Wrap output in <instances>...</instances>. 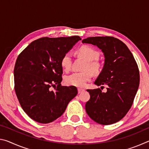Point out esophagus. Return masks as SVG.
Listing matches in <instances>:
<instances>
[{"mask_svg":"<svg viewBox=\"0 0 149 149\" xmlns=\"http://www.w3.org/2000/svg\"><path fill=\"white\" fill-rule=\"evenodd\" d=\"M78 93H81L82 92H84V91H85V89H81V88H78Z\"/></svg>","mask_w":149,"mask_h":149,"instance_id":"esophagus-1","label":"esophagus"}]
</instances>
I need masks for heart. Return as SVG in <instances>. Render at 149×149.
Returning a JSON list of instances; mask_svg holds the SVG:
<instances>
[{
  "instance_id": "obj_1",
  "label": "heart",
  "mask_w": 149,
  "mask_h": 149,
  "mask_svg": "<svg viewBox=\"0 0 149 149\" xmlns=\"http://www.w3.org/2000/svg\"><path fill=\"white\" fill-rule=\"evenodd\" d=\"M79 56L87 61L84 70L81 72H74L67 75L65 77V84L71 86L78 87H85L87 82L91 79L93 74H98L100 71V65L99 62L96 61L99 57V52L89 45H83L77 50ZM61 65L65 71H69L72 66L71 54L68 52L62 56L61 59ZM92 71L91 72L90 70Z\"/></svg>"
}]
</instances>
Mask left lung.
Returning a JSON list of instances; mask_svg holds the SVG:
<instances>
[{
	"label": "left lung",
	"mask_w": 149,
	"mask_h": 149,
	"mask_svg": "<svg viewBox=\"0 0 149 149\" xmlns=\"http://www.w3.org/2000/svg\"><path fill=\"white\" fill-rule=\"evenodd\" d=\"M82 42L97 46L104 54V66L94 84L108 87L106 93L100 89L87 90L90 99L85 110L97 123L112 124L122 120L133 104L139 85L137 64L130 49L118 39L92 37Z\"/></svg>",
	"instance_id": "8db88e82"
}]
</instances>
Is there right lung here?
<instances>
[{
    "instance_id": "obj_1",
    "label": "right lung",
    "mask_w": 149,
    "mask_h": 149,
    "mask_svg": "<svg viewBox=\"0 0 149 149\" xmlns=\"http://www.w3.org/2000/svg\"><path fill=\"white\" fill-rule=\"evenodd\" d=\"M81 39L79 36L42 37L31 42L17 56L14 71L15 91L24 112L35 122H53L77 95L75 87L61 85L60 62ZM56 84L52 91L51 87Z\"/></svg>"
}]
</instances>
